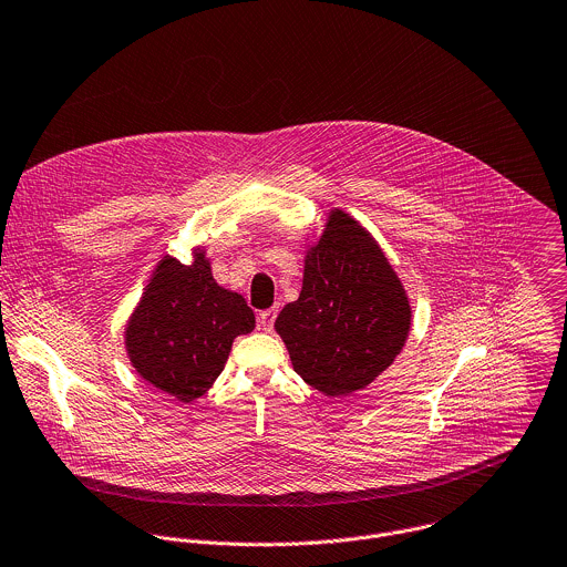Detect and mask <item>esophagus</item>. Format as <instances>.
I'll use <instances>...</instances> for the list:
<instances>
[{
    "label": "esophagus",
    "instance_id": "34e87169",
    "mask_svg": "<svg viewBox=\"0 0 567 567\" xmlns=\"http://www.w3.org/2000/svg\"><path fill=\"white\" fill-rule=\"evenodd\" d=\"M276 316H278V309H265L258 313V324L265 329V331H271L274 329V322H276Z\"/></svg>",
    "mask_w": 567,
    "mask_h": 567
}]
</instances>
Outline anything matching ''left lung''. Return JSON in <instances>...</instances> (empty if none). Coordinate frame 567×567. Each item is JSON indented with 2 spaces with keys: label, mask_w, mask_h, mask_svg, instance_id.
Here are the masks:
<instances>
[{
  "label": "left lung",
  "mask_w": 567,
  "mask_h": 567,
  "mask_svg": "<svg viewBox=\"0 0 567 567\" xmlns=\"http://www.w3.org/2000/svg\"><path fill=\"white\" fill-rule=\"evenodd\" d=\"M409 329L411 305L386 256L358 220L331 212L307 251L300 298L276 320L296 373L324 395H349L393 364Z\"/></svg>",
  "instance_id": "8db88e82"
}]
</instances>
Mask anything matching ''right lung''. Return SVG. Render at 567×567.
I'll list each match as a JSON object with an SVG mask.
<instances>
[{
  "mask_svg": "<svg viewBox=\"0 0 567 567\" xmlns=\"http://www.w3.org/2000/svg\"><path fill=\"white\" fill-rule=\"evenodd\" d=\"M254 327V311L216 285L205 254L192 265L163 258L127 322L125 349L143 380L192 402L220 375L234 338Z\"/></svg>",
  "mask_w": 567,
  "mask_h": 567,
  "instance_id": "obj_1",
  "label": "right lung"
}]
</instances>
